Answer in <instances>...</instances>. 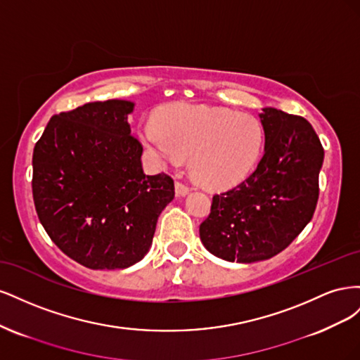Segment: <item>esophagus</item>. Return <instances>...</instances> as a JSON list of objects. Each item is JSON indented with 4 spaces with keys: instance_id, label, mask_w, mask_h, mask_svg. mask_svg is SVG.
<instances>
[{
    "instance_id": "esophagus-1",
    "label": "esophagus",
    "mask_w": 360,
    "mask_h": 360,
    "mask_svg": "<svg viewBox=\"0 0 360 360\" xmlns=\"http://www.w3.org/2000/svg\"><path fill=\"white\" fill-rule=\"evenodd\" d=\"M189 191H191V188L188 186V184H184L181 181H176V192L179 195H186V193H189Z\"/></svg>"
}]
</instances>
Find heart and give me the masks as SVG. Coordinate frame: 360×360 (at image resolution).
I'll use <instances>...</instances> for the list:
<instances>
[{"label":"heart","mask_w":360,"mask_h":360,"mask_svg":"<svg viewBox=\"0 0 360 360\" xmlns=\"http://www.w3.org/2000/svg\"><path fill=\"white\" fill-rule=\"evenodd\" d=\"M141 134L163 162L177 165L191 156L192 176L212 189L245 180L264 144V129L255 117L197 103L163 108L156 124H146Z\"/></svg>","instance_id":"1"}]
</instances>
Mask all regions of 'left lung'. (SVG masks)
Here are the masks:
<instances>
[{
    "label": "left lung",
    "instance_id": "1",
    "mask_svg": "<svg viewBox=\"0 0 360 360\" xmlns=\"http://www.w3.org/2000/svg\"><path fill=\"white\" fill-rule=\"evenodd\" d=\"M266 147L257 169L236 188L213 195L200 225L207 250L237 263L269 259L312 219L324 150L307 118L275 108L259 114Z\"/></svg>",
    "mask_w": 360,
    "mask_h": 360
}]
</instances>
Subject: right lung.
<instances>
[{"label": "right lung", "instance_id": "right-lung-1", "mask_svg": "<svg viewBox=\"0 0 360 360\" xmlns=\"http://www.w3.org/2000/svg\"><path fill=\"white\" fill-rule=\"evenodd\" d=\"M132 111V102L111 99L60 112L32 153L39 219L64 254L89 269H126L143 259L174 198L168 174L143 171V144L127 123Z\"/></svg>", "mask_w": 360, "mask_h": 360}]
</instances>
